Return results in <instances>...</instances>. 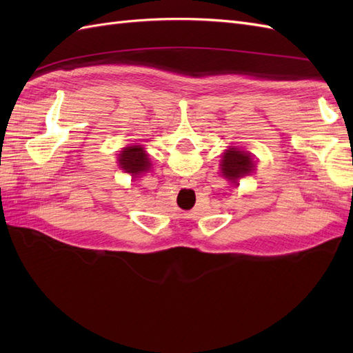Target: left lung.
I'll list each match as a JSON object with an SVG mask.
<instances>
[{
  "mask_svg": "<svg viewBox=\"0 0 353 353\" xmlns=\"http://www.w3.org/2000/svg\"><path fill=\"white\" fill-rule=\"evenodd\" d=\"M253 162L249 153L241 152L239 148H229L223 153L221 172L230 182L236 183L239 177L252 172Z\"/></svg>",
  "mask_w": 353,
  "mask_h": 353,
  "instance_id": "obj_1",
  "label": "left lung"
}]
</instances>
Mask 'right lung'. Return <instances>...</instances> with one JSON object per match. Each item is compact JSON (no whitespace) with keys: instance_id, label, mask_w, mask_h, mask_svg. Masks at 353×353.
Masks as SVG:
<instances>
[{"instance_id":"add662e5","label":"right lung","mask_w":353,"mask_h":353,"mask_svg":"<svg viewBox=\"0 0 353 353\" xmlns=\"http://www.w3.org/2000/svg\"><path fill=\"white\" fill-rule=\"evenodd\" d=\"M119 165L127 172H132V176H137L139 172L148 171L150 161L144 152V148L133 145L124 148L119 154Z\"/></svg>"}]
</instances>
